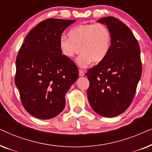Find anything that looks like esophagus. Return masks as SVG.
<instances>
[{"label":"esophagus","instance_id":"34e87169","mask_svg":"<svg viewBox=\"0 0 152 152\" xmlns=\"http://www.w3.org/2000/svg\"><path fill=\"white\" fill-rule=\"evenodd\" d=\"M79 75H80V77L84 76V70H82V69L79 70Z\"/></svg>","mask_w":152,"mask_h":152}]
</instances>
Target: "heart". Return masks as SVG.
Returning <instances> with one entry per match:
<instances>
[{"label":"heart","instance_id":"1","mask_svg":"<svg viewBox=\"0 0 152 152\" xmlns=\"http://www.w3.org/2000/svg\"><path fill=\"white\" fill-rule=\"evenodd\" d=\"M69 39L61 37L59 46L66 57L72 58L80 52L78 64L86 66L101 63L106 59L111 49L112 35L109 28L102 23L78 25L68 32Z\"/></svg>","mask_w":152,"mask_h":152}]
</instances>
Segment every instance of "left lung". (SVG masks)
<instances>
[{
  "label": "left lung",
  "mask_w": 152,
  "mask_h": 152,
  "mask_svg": "<svg viewBox=\"0 0 152 152\" xmlns=\"http://www.w3.org/2000/svg\"><path fill=\"white\" fill-rule=\"evenodd\" d=\"M107 25L112 35L106 59L86 73L90 85L87 96L99 115L111 118L126 111L134 99L142 74L139 43L130 29L113 16L97 20Z\"/></svg>",
  "instance_id": "1"
}]
</instances>
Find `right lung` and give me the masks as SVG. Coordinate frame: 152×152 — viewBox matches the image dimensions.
Returning a JSON list of instances; mask_svg holds the SVG:
<instances>
[{"mask_svg":"<svg viewBox=\"0 0 152 152\" xmlns=\"http://www.w3.org/2000/svg\"><path fill=\"white\" fill-rule=\"evenodd\" d=\"M75 20L47 18L25 38L16 59L15 84L25 109L39 119H50L63 111L65 95L79 77L78 68L62 55L64 30Z\"/></svg>","mask_w":152,"mask_h":152,"instance_id":"1","label":"right lung"}]
</instances>
